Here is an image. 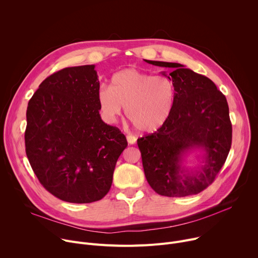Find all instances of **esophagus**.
<instances>
[{"label": "esophagus", "mask_w": 258, "mask_h": 258, "mask_svg": "<svg viewBox=\"0 0 258 258\" xmlns=\"http://www.w3.org/2000/svg\"><path fill=\"white\" fill-rule=\"evenodd\" d=\"M126 140H127V143L130 145H134L137 142V138L135 136H132V135H127L126 136Z\"/></svg>", "instance_id": "34e87169"}]
</instances>
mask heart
Here are the masks:
<instances>
[{"label": "heart", "instance_id": "b5f03b06", "mask_svg": "<svg viewBox=\"0 0 258 258\" xmlns=\"http://www.w3.org/2000/svg\"><path fill=\"white\" fill-rule=\"evenodd\" d=\"M98 103L103 118L113 123L122 114L143 133L159 130L168 119L173 102L174 87L165 76H153L135 68L116 72L111 87L101 86Z\"/></svg>", "mask_w": 258, "mask_h": 258}]
</instances>
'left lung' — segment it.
<instances>
[{
	"mask_svg": "<svg viewBox=\"0 0 258 258\" xmlns=\"http://www.w3.org/2000/svg\"><path fill=\"white\" fill-rule=\"evenodd\" d=\"M146 62L172 69L162 75L173 84L174 102L166 122L152 135L138 139L145 176L159 195H196L212 183L231 149L227 99L211 80L182 64ZM196 152L197 165L187 167L186 158Z\"/></svg>",
	"mask_w": 258,
	"mask_h": 258,
	"instance_id": "1",
	"label": "left lung"
}]
</instances>
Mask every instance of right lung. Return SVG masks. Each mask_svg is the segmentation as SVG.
Masks as SVG:
<instances>
[{"label": "right lung", "mask_w": 258, "mask_h": 258, "mask_svg": "<svg viewBox=\"0 0 258 258\" xmlns=\"http://www.w3.org/2000/svg\"><path fill=\"white\" fill-rule=\"evenodd\" d=\"M95 65L67 67L47 78L26 110L25 151L33 172L55 197L101 200L127 142L99 113Z\"/></svg>", "instance_id": "obj_1"}]
</instances>
